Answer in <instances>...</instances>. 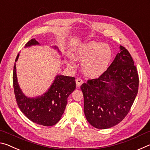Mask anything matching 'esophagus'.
<instances>
[{"label": "esophagus", "mask_w": 150, "mask_h": 150, "mask_svg": "<svg viewBox=\"0 0 150 150\" xmlns=\"http://www.w3.org/2000/svg\"><path fill=\"white\" fill-rule=\"evenodd\" d=\"M83 83V80L81 79V78H77L76 79V85H77V87H80V86L82 85Z\"/></svg>", "instance_id": "34e87169"}]
</instances>
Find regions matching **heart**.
I'll use <instances>...</instances> for the list:
<instances>
[{
	"mask_svg": "<svg viewBox=\"0 0 150 150\" xmlns=\"http://www.w3.org/2000/svg\"><path fill=\"white\" fill-rule=\"evenodd\" d=\"M76 60H83L82 68L91 77H97L105 71L112 59V50L108 44L95 41L85 42L73 54Z\"/></svg>",
	"mask_w": 150,
	"mask_h": 150,
	"instance_id": "1",
	"label": "heart"
}]
</instances>
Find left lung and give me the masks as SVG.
Masks as SVG:
<instances>
[{"label": "left lung", "instance_id": "left-lung-1", "mask_svg": "<svg viewBox=\"0 0 150 150\" xmlns=\"http://www.w3.org/2000/svg\"><path fill=\"white\" fill-rule=\"evenodd\" d=\"M138 86V73L132 57L120 45V52L107 70L98 78L88 79L81 86L87 121L98 129L120 123L133 105Z\"/></svg>", "mask_w": 150, "mask_h": 150}]
</instances>
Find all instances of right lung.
<instances>
[{
	"mask_svg": "<svg viewBox=\"0 0 150 150\" xmlns=\"http://www.w3.org/2000/svg\"><path fill=\"white\" fill-rule=\"evenodd\" d=\"M35 39L28 42L26 47L38 45ZM57 48V47H55ZM18 54L15 62L18 59ZM14 63L13 75L14 92L15 98L20 110L33 122L45 126H52L57 124L64 112L67 98L75 89V78L64 75H57L54 82L44 95L36 98H28L18 85Z\"/></svg>",
	"mask_w": 150,
	"mask_h": 150,
	"instance_id": "obj_1",
	"label": "right lung"
}]
</instances>
